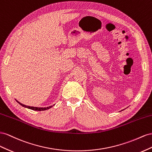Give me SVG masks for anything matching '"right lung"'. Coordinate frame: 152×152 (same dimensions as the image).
<instances>
[{
  "label": "right lung",
  "instance_id": "add662e5",
  "mask_svg": "<svg viewBox=\"0 0 152 152\" xmlns=\"http://www.w3.org/2000/svg\"><path fill=\"white\" fill-rule=\"evenodd\" d=\"M16 102H18V104H20L21 106H22L23 107H27L28 108V109H30L32 110H34V111H45V110H47L50 109V108H51L53 106H49V107H32V106H26V105H24L23 104L20 103V102H18V101H16Z\"/></svg>",
  "mask_w": 152,
  "mask_h": 152
}]
</instances>
